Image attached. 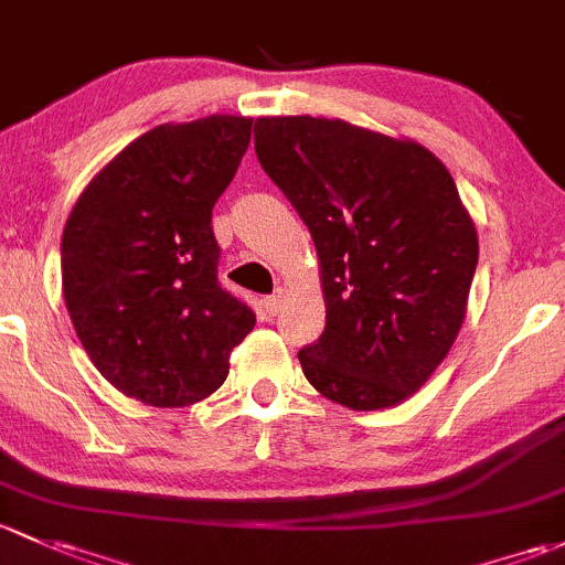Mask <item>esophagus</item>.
<instances>
[{"mask_svg":"<svg viewBox=\"0 0 565 565\" xmlns=\"http://www.w3.org/2000/svg\"><path fill=\"white\" fill-rule=\"evenodd\" d=\"M282 299H285V296H282V294H275V296H266V299H264V301H260V305H264V312H266V316H269V318H275V316H277V312H280V307H282Z\"/></svg>","mask_w":565,"mask_h":565,"instance_id":"obj_1","label":"esophagus"}]
</instances>
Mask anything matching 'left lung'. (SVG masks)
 I'll return each mask as SVG.
<instances>
[{
	"label": "left lung",
	"instance_id": "left-lung-1",
	"mask_svg": "<svg viewBox=\"0 0 565 565\" xmlns=\"http://www.w3.org/2000/svg\"><path fill=\"white\" fill-rule=\"evenodd\" d=\"M255 154L310 228L326 329L307 381L351 411L394 408L455 345L479 236L449 168L411 138L323 116H260Z\"/></svg>",
	"mask_w": 565,
	"mask_h": 565
}]
</instances>
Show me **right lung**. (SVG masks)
Listing matches in <instances>:
<instances>
[{
	"label": "right lung",
	"instance_id": "right-lung-1",
	"mask_svg": "<svg viewBox=\"0 0 565 565\" xmlns=\"http://www.w3.org/2000/svg\"><path fill=\"white\" fill-rule=\"evenodd\" d=\"M253 119L157 125L92 179L62 234L70 321L110 386L154 408L217 392L255 316L217 282L212 209Z\"/></svg>",
	"mask_w": 565,
	"mask_h": 565
}]
</instances>
